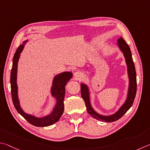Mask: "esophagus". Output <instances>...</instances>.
I'll list each match as a JSON object with an SVG mask.
<instances>
[{
	"instance_id": "esophagus-1",
	"label": "esophagus",
	"mask_w": 150,
	"mask_h": 150,
	"mask_svg": "<svg viewBox=\"0 0 150 150\" xmlns=\"http://www.w3.org/2000/svg\"><path fill=\"white\" fill-rule=\"evenodd\" d=\"M74 76L76 80H81L83 77L82 74L80 72H76L74 73Z\"/></svg>"
}]
</instances>
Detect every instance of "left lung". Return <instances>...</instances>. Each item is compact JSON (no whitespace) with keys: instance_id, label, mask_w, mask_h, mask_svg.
<instances>
[{"instance_id":"obj_1","label":"left lung","mask_w":150,"mask_h":150,"mask_svg":"<svg viewBox=\"0 0 150 150\" xmlns=\"http://www.w3.org/2000/svg\"><path fill=\"white\" fill-rule=\"evenodd\" d=\"M117 45L125 58L126 64L127 66L128 80H129L127 99L119 110L115 113L111 115H103L97 112L93 109L90 103V92L88 86L86 85V83H81V96L84 100L88 112L96 119L103 122H112L120 119L132 107L136 93V88H137L136 73L130 49L122 37L118 39Z\"/></svg>"}]
</instances>
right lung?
Instances as JSON below:
<instances>
[{
    "mask_svg": "<svg viewBox=\"0 0 150 150\" xmlns=\"http://www.w3.org/2000/svg\"><path fill=\"white\" fill-rule=\"evenodd\" d=\"M27 41H28V40H25L23 42L22 45H20L16 51L14 58H13L12 67L11 73H10V85H11L12 102L18 113L22 115L30 124L39 127H48L57 122L63 114L64 109V99L65 96V86L72 78L73 74L71 72H64L54 76L51 88V94L56 99V104L51 113L42 117H37L34 115L26 113L21 107L19 98H18L17 72L18 63L20 57V53L22 52L23 47Z\"/></svg>",
    "mask_w": 150,
    "mask_h": 150,
    "instance_id": "right-lung-1",
    "label": "right lung"
}]
</instances>
